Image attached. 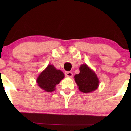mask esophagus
<instances>
[{
    "label": "esophagus",
    "instance_id": "esophagus-1",
    "mask_svg": "<svg viewBox=\"0 0 131 131\" xmlns=\"http://www.w3.org/2000/svg\"><path fill=\"white\" fill-rule=\"evenodd\" d=\"M65 75L67 77L72 78L73 77V73H72V72H66Z\"/></svg>",
    "mask_w": 131,
    "mask_h": 131
}]
</instances>
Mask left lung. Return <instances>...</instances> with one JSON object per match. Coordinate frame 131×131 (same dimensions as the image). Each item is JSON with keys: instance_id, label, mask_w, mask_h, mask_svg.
Listing matches in <instances>:
<instances>
[{"instance_id": "8db88e82", "label": "left lung", "mask_w": 131, "mask_h": 131, "mask_svg": "<svg viewBox=\"0 0 131 131\" xmlns=\"http://www.w3.org/2000/svg\"><path fill=\"white\" fill-rule=\"evenodd\" d=\"M79 69L80 73L74 78L79 91L83 93L95 91L99 85V80L94 71L86 64H81Z\"/></svg>"}]
</instances>
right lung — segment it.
<instances>
[{
  "label": "right lung",
  "mask_w": 131,
  "mask_h": 131,
  "mask_svg": "<svg viewBox=\"0 0 131 131\" xmlns=\"http://www.w3.org/2000/svg\"><path fill=\"white\" fill-rule=\"evenodd\" d=\"M64 78V73L61 70H57L53 64H49L45 70L37 76V85L47 92L55 90V87Z\"/></svg>",
  "instance_id": "obj_1"
}]
</instances>
